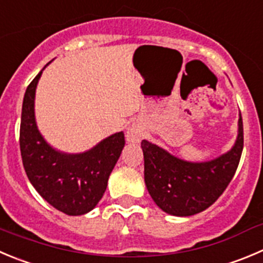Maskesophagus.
<instances>
[{
    "label": "esophagus",
    "instance_id": "1",
    "mask_svg": "<svg viewBox=\"0 0 263 263\" xmlns=\"http://www.w3.org/2000/svg\"><path fill=\"white\" fill-rule=\"evenodd\" d=\"M142 138V130L138 126L133 125L130 126L126 132V139L130 143H138Z\"/></svg>",
    "mask_w": 263,
    "mask_h": 263
}]
</instances>
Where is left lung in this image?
I'll list each match as a JSON object with an SVG mask.
<instances>
[{"mask_svg":"<svg viewBox=\"0 0 263 263\" xmlns=\"http://www.w3.org/2000/svg\"><path fill=\"white\" fill-rule=\"evenodd\" d=\"M141 146L144 182L157 206L172 216H194L217 201L236 172L244 146L241 114L234 147L211 161H184L148 141Z\"/></svg>","mask_w":263,"mask_h":263,"instance_id":"left-lung-1","label":"left lung"}]
</instances>
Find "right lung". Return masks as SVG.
I'll return each instance as SVG.
<instances>
[{
    "mask_svg": "<svg viewBox=\"0 0 263 263\" xmlns=\"http://www.w3.org/2000/svg\"><path fill=\"white\" fill-rule=\"evenodd\" d=\"M42 71L24 94L21 121V154L29 182L55 209L81 216L96 208L107 189L125 137L112 134L82 154H63L52 148L40 134L34 119V94Z\"/></svg>",
    "mask_w": 263,
    "mask_h": 263,
    "instance_id": "add662e5",
    "label": "right lung"
}]
</instances>
